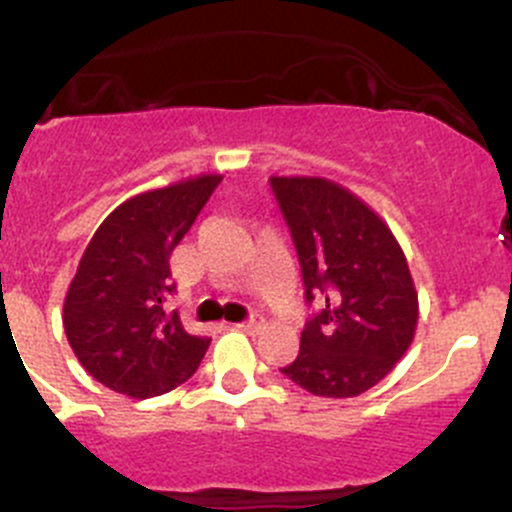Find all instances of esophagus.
I'll use <instances>...</instances> for the list:
<instances>
[{
	"label": "esophagus",
	"instance_id": "34e87169",
	"mask_svg": "<svg viewBox=\"0 0 512 512\" xmlns=\"http://www.w3.org/2000/svg\"><path fill=\"white\" fill-rule=\"evenodd\" d=\"M265 327V319L262 317H250L247 319V322H242V324H237V329H242V332H260V329Z\"/></svg>",
	"mask_w": 512,
	"mask_h": 512
}]
</instances>
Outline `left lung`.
Wrapping results in <instances>:
<instances>
[{"mask_svg": "<svg viewBox=\"0 0 512 512\" xmlns=\"http://www.w3.org/2000/svg\"><path fill=\"white\" fill-rule=\"evenodd\" d=\"M307 302L324 294L282 369L314 396L349 399L379 384L411 347L418 292L391 227L344 185L319 175H272Z\"/></svg>", "mask_w": 512, "mask_h": 512, "instance_id": "8db88e82", "label": "left lung"}]
</instances>
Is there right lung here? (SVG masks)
I'll list each match as a JSON object with an SVG mask.
<instances>
[{"instance_id": "obj_1", "label": "right lung", "mask_w": 512, "mask_h": 512, "mask_svg": "<svg viewBox=\"0 0 512 512\" xmlns=\"http://www.w3.org/2000/svg\"><path fill=\"white\" fill-rule=\"evenodd\" d=\"M200 173L118 205L91 237L64 299V332L86 371L118 394L151 399L195 374L208 337L165 307L175 250L218 183Z\"/></svg>"}]
</instances>
